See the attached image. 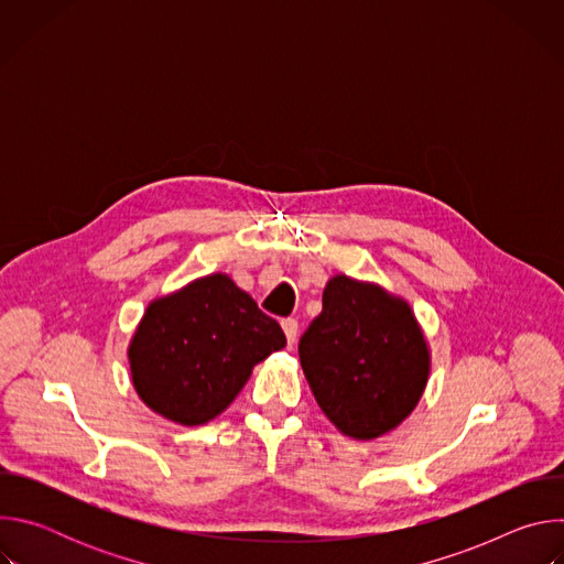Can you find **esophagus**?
Here are the masks:
<instances>
[{"mask_svg": "<svg viewBox=\"0 0 564 564\" xmlns=\"http://www.w3.org/2000/svg\"><path fill=\"white\" fill-rule=\"evenodd\" d=\"M281 326H283V333H285L288 344H290V346H294L296 335H299V321H296V318H285Z\"/></svg>", "mask_w": 564, "mask_h": 564, "instance_id": "34e87169", "label": "esophagus"}]
</instances>
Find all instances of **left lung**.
I'll use <instances>...</instances> for the list:
<instances>
[{"label": "left lung", "mask_w": 564, "mask_h": 564, "mask_svg": "<svg viewBox=\"0 0 564 564\" xmlns=\"http://www.w3.org/2000/svg\"><path fill=\"white\" fill-rule=\"evenodd\" d=\"M312 394L348 437L375 440L404 422L426 388L431 355L411 305L337 274L299 341Z\"/></svg>", "instance_id": "8db88e82"}]
</instances>
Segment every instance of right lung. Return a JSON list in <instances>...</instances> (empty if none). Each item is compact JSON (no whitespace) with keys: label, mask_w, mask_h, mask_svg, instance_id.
<instances>
[{"label":"right lung","mask_w":564,"mask_h":564,"mask_svg":"<svg viewBox=\"0 0 564 564\" xmlns=\"http://www.w3.org/2000/svg\"><path fill=\"white\" fill-rule=\"evenodd\" d=\"M283 346L281 326L248 292L227 274H209L149 303L129 344L131 379L153 413L200 426Z\"/></svg>","instance_id":"add662e5"}]
</instances>
